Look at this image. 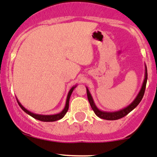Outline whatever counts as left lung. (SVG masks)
I'll use <instances>...</instances> for the list:
<instances>
[{"label":"left lung","instance_id":"left-lung-1","mask_svg":"<svg viewBox=\"0 0 157 157\" xmlns=\"http://www.w3.org/2000/svg\"><path fill=\"white\" fill-rule=\"evenodd\" d=\"M147 67L145 66V75H144V80L143 85H142L141 89L139 91L138 96L136 97L134 101L131 103L130 105L127 106V107L124 108V109H121V110L116 111V112H105V111H101L98 109V107L95 105L94 102V100L92 98L90 93L89 92L88 88H86L87 89V96H88V101H89L90 106H91L92 109L94 110V113L100 117L101 119H106V120H116V119H121V118L124 117L126 115H128L131 111L133 110L135 107L139 104V103L141 101L142 98H143L144 94L145 88H146V85H147Z\"/></svg>","mask_w":157,"mask_h":157}]
</instances>
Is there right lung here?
<instances>
[{
	"instance_id": "1",
	"label": "right lung",
	"mask_w": 157,
	"mask_h": 157,
	"mask_svg": "<svg viewBox=\"0 0 157 157\" xmlns=\"http://www.w3.org/2000/svg\"><path fill=\"white\" fill-rule=\"evenodd\" d=\"M75 87H76V85H75V86H73L70 90H69V93H68V95H67L66 106H65V107H64V109L62 110V112H60L59 113L55 114V115H39V114L33 113L30 112V111H29L28 109H25V108L24 107V106L19 102L18 100L17 99V102H18V103H19V106L21 107V109H22L24 112L26 113L27 114H29V116H32V117H33L34 119H38V120H40V121H42V122H54V121L59 120V119H62V118L65 116L66 113H67V112L68 111V109H69V98H70L71 94H72V91H73V90L75 89Z\"/></svg>"
}]
</instances>
